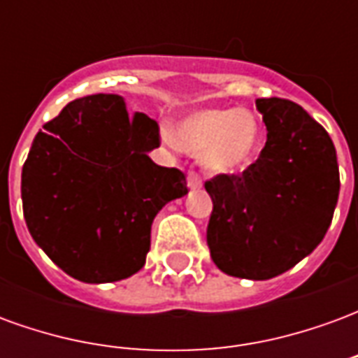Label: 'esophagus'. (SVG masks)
Listing matches in <instances>:
<instances>
[{
    "instance_id": "esophagus-1",
    "label": "esophagus",
    "mask_w": 358,
    "mask_h": 358,
    "mask_svg": "<svg viewBox=\"0 0 358 358\" xmlns=\"http://www.w3.org/2000/svg\"><path fill=\"white\" fill-rule=\"evenodd\" d=\"M203 186V180L199 176V172L195 171H189L187 172V187L189 189H199Z\"/></svg>"
}]
</instances>
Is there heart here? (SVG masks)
Masks as SVG:
<instances>
[{
  "label": "heart",
  "instance_id": "obj_1",
  "mask_svg": "<svg viewBox=\"0 0 358 358\" xmlns=\"http://www.w3.org/2000/svg\"><path fill=\"white\" fill-rule=\"evenodd\" d=\"M171 145L178 143L189 155L201 157L213 172H230L245 169L259 145V124L253 113L236 107H215L195 110L180 118L174 136L164 132Z\"/></svg>",
  "mask_w": 358,
  "mask_h": 358
}]
</instances>
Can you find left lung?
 Wrapping results in <instances>:
<instances>
[{
    "label": "left lung",
    "mask_w": 358,
    "mask_h": 358,
    "mask_svg": "<svg viewBox=\"0 0 358 358\" xmlns=\"http://www.w3.org/2000/svg\"><path fill=\"white\" fill-rule=\"evenodd\" d=\"M266 143L241 174L205 182L213 199L207 245L228 276L268 280L310 255L339 195L334 141L297 103L257 99Z\"/></svg>",
    "instance_id": "left-lung-1"
}]
</instances>
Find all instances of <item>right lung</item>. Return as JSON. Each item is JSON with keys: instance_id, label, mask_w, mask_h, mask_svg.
Returning <instances> with one entry per match:
<instances>
[{"instance_id": "add662e5", "label": "right lung", "mask_w": 358, "mask_h": 358, "mask_svg": "<svg viewBox=\"0 0 358 358\" xmlns=\"http://www.w3.org/2000/svg\"><path fill=\"white\" fill-rule=\"evenodd\" d=\"M36 134L22 166L28 232L59 268L86 284L132 276L145 264L151 224L187 194L186 174L159 166V124L128 117L124 99H74Z\"/></svg>"}]
</instances>
